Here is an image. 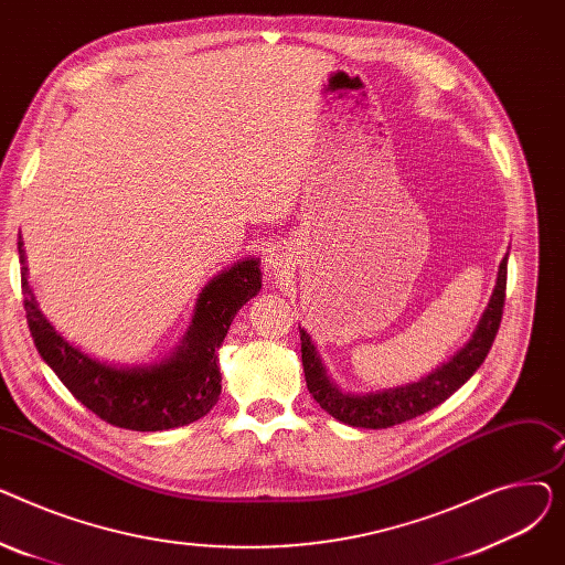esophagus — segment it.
I'll return each instance as SVG.
<instances>
[{
	"label": "esophagus",
	"mask_w": 565,
	"mask_h": 565,
	"mask_svg": "<svg viewBox=\"0 0 565 565\" xmlns=\"http://www.w3.org/2000/svg\"><path fill=\"white\" fill-rule=\"evenodd\" d=\"M288 265V254L284 252V249H273L270 254L265 256V267H267V273H281L284 267Z\"/></svg>",
	"instance_id": "34e87169"
}]
</instances>
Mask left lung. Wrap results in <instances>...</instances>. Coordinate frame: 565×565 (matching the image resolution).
Returning a JSON list of instances; mask_svg holds the SVG:
<instances>
[{
    "instance_id": "obj_1",
    "label": "left lung",
    "mask_w": 565,
    "mask_h": 565,
    "mask_svg": "<svg viewBox=\"0 0 565 565\" xmlns=\"http://www.w3.org/2000/svg\"><path fill=\"white\" fill-rule=\"evenodd\" d=\"M507 265L509 256L499 265L497 286L492 290L490 305L483 318L479 320V328L469 339V343L462 350H458L447 364L435 369L430 375L422 377L419 382L403 384V387L396 390H382L371 394H343L330 380L328 371H324L316 345L311 343V337L305 330H300L302 366L307 387L313 401L324 412H330L334 419L354 428L373 430L392 428L396 424L409 422L447 401L473 373H477V369L483 364L492 348L503 313V300H507Z\"/></svg>"
}]
</instances>
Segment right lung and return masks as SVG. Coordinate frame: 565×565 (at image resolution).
I'll return each instance as SVG.
<instances>
[{
  "instance_id": "1",
  "label": "right lung",
  "mask_w": 565,
  "mask_h": 565,
  "mask_svg": "<svg viewBox=\"0 0 565 565\" xmlns=\"http://www.w3.org/2000/svg\"><path fill=\"white\" fill-rule=\"evenodd\" d=\"M18 254L29 332L43 362L84 407L111 426L139 433L188 426L213 409L222 392L217 350L237 309L260 290L256 258L237 260L201 290L183 345L169 360L153 366H109L54 332L29 288L22 237Z\"/></svg>"
}]
</instances>
